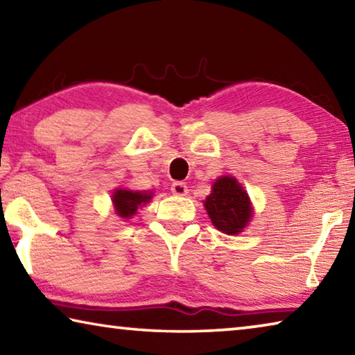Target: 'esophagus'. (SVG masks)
Wrapping results in <instances>:
<instances>
[{
    "mask_svg": "<svg viewBox=\"0 0 355 355\" xmlns=\"http://www.w3.org/2000/svg\"><path fill=\"white\" fill-rule=\"evenodd\" d=\"M171 191H172V194H175V196H186L188 194V186L182 182H175V183H172Z\"/></svg>",
    "mask_w": 355,
    "mask_h": 355,
    "instance_id": "esophagus-1",
    "label": "esophagus"
}]
</instances>
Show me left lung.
Here are the masks:
<instances>
[{"instance_id":"1","label":"left lung","mask_w":355,"mask_h":355,"mask_svg":"<svg viewBox=\"0 0 355 355\" xmlns=\"http://www.w3.org/2000/svg\"><path fill=\"white\" fill-rule=\"evenodd\" d=\"M205 208L213 225L227 235H236L248 225L252 216L248 192L233 177L216 180Z\"/></svg>"}]
</instances>
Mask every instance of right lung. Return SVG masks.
I'll use <instances>...</instances> for the list:
<instances>
[{
	"label": "right lung",
	"instance_id": "add662e5",
	"mask_svg": "<svg viewBox=\"0 0 355 355\" xmlns=\"http://www.w3.org/2000/svg\"><path fill=\"white\" fill-rule=\"evenodd\" d=\"M150 199H152L150 192H136L127 189H119L112 196V202L117 214L125 219H130L136 213L137 207H141L142 203H147Z\"/></svg>",
	"mask_w": 355,
	"mask_h": 355
}]
</instances>
